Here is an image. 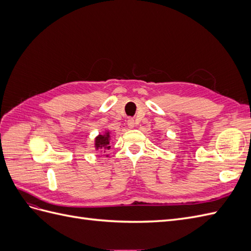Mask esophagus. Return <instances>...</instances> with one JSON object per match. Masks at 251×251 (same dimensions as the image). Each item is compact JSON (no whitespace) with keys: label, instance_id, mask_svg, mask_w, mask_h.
<instances>
[{"label":"esophagus","instance_id":"obj_1","mask_svg":"<svg viewBox=\"0 0 251 251\" xmlns=\"http://www.w3.org/2000/svg\"><path fill=\"white\" fill-rule=\"evenodd\" d=\"M127 126H128V127H130V128H133L135 126V121H134L133 118H130V119L127 120Z\"/></svg>","mask_w":251,"mask_h":251}]
</instances>
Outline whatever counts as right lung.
Listing matches in <instances>:
<instances>
[{
  "label": "right lung",
  "instance_id": "obj_1",
  "mask_svg": "<svg viewBox=\"0 0 251 251\" xmlns=\"http://www.w3.org/2000/svg\"><path fill=\"white\" fill-rule=\"evenodd\" d=\"M111 132L109 130H105L104 133L97 135L94 139V147L96 151H105L107 150H110L111 146ZM109 155H107L108 157Z\"/></svg>",
  "mask_w": 251,
  "mask_h": 251
}]
</instances>
